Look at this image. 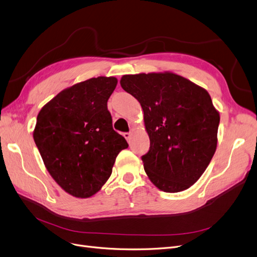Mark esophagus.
I'll return each mask as SVG.
<instances>
[{
	"instance_id": "34e87169",
	"label": "esophagus",
	"mask_w": 257,
	"mask_h": 257,
	"mask_svg": "<svg viewBox=\"0 0 257 257\" xmlns=\"http://www.w3.org/2000/svg\"><path fill=\"white\" fill-rule=\"evenodd\" d=\"M122 136H123V138H125V139L129 142V143H130V140H131V134H130V132H125V134H123Z\"/></svg>"
}]
</instances>
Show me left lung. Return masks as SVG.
Segmentation results:
<instances>
[{
    "label": "left lung",
    "instance_id": "1",
    "mask_svg": "<svg viewBox=\"0 0 257 257\" xmlns=\"http://www.w3.org/2000/svg\"><path fill=\"white\" fill-rule=\"evenodd\" d=\"M119 83L144 112L150 149L142 161L150 181L165 193L191 187L217 148L220 115L210 94L173 72L123 75Z\"/></svg>",
    "mask_w": 257,
    "mask_h": 257
}]
</instances>
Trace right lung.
I'll use <instances>...</instances> for the list:
<instances>
[{"label": "right lung", "mask_w": 257, "mask_h": 257, "mask_svg": "<svg viewBox=\"0 0 257 257\" xmlns=\"http://www.w3.org/2000/svg\"><path fill=\"white\" fill-rule=\"evenodd\" d=\"M115 77L90 78L59 92L38 113L33 132L47 172L65 193L90 198L108 181L125 138L112 128L107 101Z\"/></svg>", "instance_id": "right-lung-1"}]
</instances>
